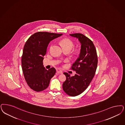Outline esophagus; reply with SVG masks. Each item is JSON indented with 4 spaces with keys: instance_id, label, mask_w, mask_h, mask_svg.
<instances>
[{
    "instance_id": "1",
    "label": "esophagus",
    "mask_w": 125,
    "mask_h": 125,
    "mask_svg": "<svg viewBox=\"0 0 125 125\" xmlns=\"http://www.w3.org/2000/svg\"><path fill=\"white\" fill-rule=\"evenodd\" d=\"M57 73H58V74H62L63 73L61 71H57Z\"/></svg>"
}]
</instances>
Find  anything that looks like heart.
<instances>
[{
    "mask_svg": "<svg viewBox=\"0 0 125 125\" xmlns=\"http://www.w3.org/2000/svg\"><path fill=\"white\" fill-rule=\"evenodd\" d=\"M61 43L64 47H70L71 49L73 47L74 44L72 41L68 38H65L61 40Z\"/></svg>",
    "mask_w": 125,
    "mask_h": 125,
    "instance_id": "b5f03b06",
    "label": "heart"
}]
</instances>
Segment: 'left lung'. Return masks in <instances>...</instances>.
<instances>
[{
	"label": "left lung",
	"mask_w": 125,
	"mask_h": 125,
	"mask_svg": "<svg viewBox=\"0 0 125 125\" xmlns=\"http://www.w3.org/2000/svg\"><path fill=\"white\" fill-rule=\"evenodd\" d=\"M70 35L77 38L81 46L79 57L72 67L76 73L71 77L68 73H64L66 79L63 83V89L67 95L75 96L81 94L89 85L95 76L98 59L95 46L90 39L80 33Z\"/></svg>",
	"instance_id": "obj_1"
}]
</instances>
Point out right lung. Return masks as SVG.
<instances>
[{
	"mask_svg": "<svg viewBox=\"0 0 125 125\" xmlns=\"http://www.w3.org/2000/svg\"><path fill=\"white\" fill-rule=\"evenodd\" d=\"M62 35L38 32L32 35L25 44L22 57V70L27 84L33 90L39 92L47 89L55 74L54 68L48 70L45 68L43 57L49 42Z\"/></svg>",
	"mask_w": 125,
	"mask_h": 125,
	"instance_id": "1",
	"label": "right lung"
}]
</instances>
